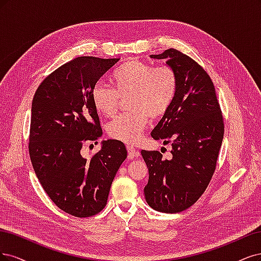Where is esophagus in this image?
<instances>
[{
    "instance_id": "1",
    "label": "esophagus",
    "mask_w": 261,
    "mask_h": 261,
    "mask_svg": "<svg viewBox=\"0 0 261 261\" xmlns=\"http://www.w3.org/2000/svg\"><path fill=\"white\" fill-rule=\"evenodd\" d=\"M127 150H128V158L129 159H133V158H136V157H139L140 156V154H139V152L138 150L134 148L133 146H127Z\"/></svg>"
}]
</instances>
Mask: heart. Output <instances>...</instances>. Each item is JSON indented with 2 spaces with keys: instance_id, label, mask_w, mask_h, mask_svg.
<instances>
[{
  "instance_id": "heart-1",
  "label": "heart",
  "mask_w": 261,
  "mask_h": 261,
  "mask_svg": "<svg viewBox=\"0 0 261 261\" xmlns=\"http://www.w3.org/2000/svg\"><path fill=\"white\" fill-rule=\"evenodd\" d=\"M115 89L97 82L92 88L91 98L96 112L113 117L120 98L130 95V113L117 117L107 125L109 137L127 144H136L149 122L162 118L171 107L178 89V75L169 65L154 66L139 60H130L112 75Z\"/></svg>"
}]
</instances>
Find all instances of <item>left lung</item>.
<instances>
[{"label": "left lung", "instance_id": "8db88e82", "mask_svg": "<svg viewBox=\"0 0 261 261\" xmlns=\"http://www.w3.org/2000/svg\"><path fill=\"white\" fill-rule=\"evenodd\" d=\"M150 57L172 67L178 89L169 111L152 131L153 139L171 143V158L164 159L158 150L141 152L148 168L144 195L157 212L176 214L196 203L212 180L223 118L214 83L195 61L174 48Z\"/></svg>", "mask_w": 261, "mask_h": 261}]
</instances>
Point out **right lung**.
<instances>
[{
  "label": "right lung",
  "mask_w": 261,
  "mask_h": 261,
  "mask_svg": "<svg viewBox=\"0 0 261 261\" xmlns=\"http://www.w3.org/2000/svg\"><path fill=\"white\" fill-rule=\"evenodd\" d=\"M118 61L74 58L47 75L32 99V167L53 203L74 217L94 216L106 206L113 180L128 155L117 140L103 141L90 159L80 153L86 142L97 143L103 134L92 88Z\"/></svg>",
  "instance_id": "right-lung-1"
}]
</instances>
